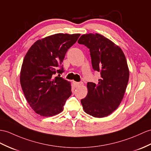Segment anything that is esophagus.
Masks as SVG:
<instances>
[{
  "label": "esophagus",
  "mask_w": 151,
  "mask_h": 151,
  "mask_svg": "<svg viewBox=\"0 0 151 151\" xmlns=\"http://www.w3.org/2000/svg\"><path fill=\"white\" fill-rule=\"evenodd\" d=\"M73 84H74V85L76 88L79 87V86H81L83 84V83L82 82H74V83H73Z\"/></svg>",
  "instance_id": "obj_1"
}]
</instances>
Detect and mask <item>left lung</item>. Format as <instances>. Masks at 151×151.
Returning <instances> with one entry per match:
<instances>
[{
  "instance_id": "obj_1",
  "label": "left lung",
  "mask_w": 151,
  "mask_h": 151,
  "mask_svg": "<svg viewBox=\"0 0 151 151\" xmlns=\"http://www.w3.org/2000/svg\"><path fill=\"white\" fill-rule=\"evenodd\" d=\"M90 50L94 70L101 73L98 84L87 83L88 94L81 99L84 111L102 118L119 107L124 97L129 78L126 56L120 48L104 36L83 35L78 42Z\"/></svg>"
}]
</instances>
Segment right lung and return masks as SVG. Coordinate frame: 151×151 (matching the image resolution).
Listing matches in <instances>:
<instances>
[{"mask_svg": "<svg viewBox=\"0 0 151 151\" xmlns=\"http://www.w3.org/2000/svg\"><path fill=\"white\" fill-rule=\"evenodd\" d=\"M80 34L58 33L38 40L24 57L20 71V84L31 108L43 116L56 115L63 110L72 94L70 83L59 77L68 49ZM59 68H60V69Z\"/></svg>", "mask_w": 151, "mask_h": 151, "instance_id": "obj_1", "label": "right lung"}]
</instances>
